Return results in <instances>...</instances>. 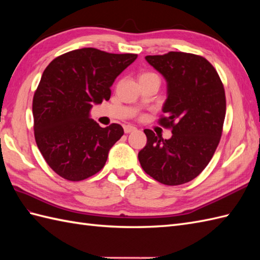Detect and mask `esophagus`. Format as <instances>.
Segmentation results:
<instances>
[{"mask_svg":"<svg viewBox=\"0 0 260 260\" xmlns=\"http://www.w3.org/2000/svg\"><path fill=\"white\" fill-rule=\"evenodd\" d=\"M136 131V127L132 126V125H125L124 126V132L126 134H129L132 132H135Z\"/></svg>","mask_w":260,"mask_h":260,"instance_id":"34e87169","label":"esophagus"}]
</instances>
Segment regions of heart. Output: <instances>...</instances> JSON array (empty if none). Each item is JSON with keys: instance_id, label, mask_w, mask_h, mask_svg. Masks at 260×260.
I'll return each mask as SVG.
<instances>
[{"instance_id": "obj_1", "label": "heart", "mask_w": 260, "mask_h": 260, "mask_svg": "<svg viewBox=\"0 0 260 260\" xmlns=\"http://www.w3.org/2000/svg\"><path fill=\"white\" fill-rule=\"evenodd\" d=\"M147 76H155V75H153V74H143V75L140 76V78H142V77H147Z\"/></svg>"}]
</instances>
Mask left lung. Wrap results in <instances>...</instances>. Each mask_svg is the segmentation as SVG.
Wrapping results in <instances>:
<instances>
[{"label":"left lung","instance_id":"1","mask_svg":"<svg viewBox=\"0 0 260 260\" xmlns=\"http://www.w3.org/2000/svg\"><path fill=\"white\" fill-rule=\"evenodd\" d=\"M145 60L167 80L159 123L171 127L172 136L164 140L144 129L140 163L163 184H183L202 172L217 150L225 116L223 85L213 66L196 54L171 51Z\"/></svg>","mask_w":260,"mask_h":260}]
</instances>
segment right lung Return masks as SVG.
<instances>
[{
	"instance_id": "obj_1",
	"label": "right lung",
	"mask_w": 260,
	"mask_h": 260,
	"mask_svg": "<svg viewBox=\"0 0 260 260\" xmlns=\"http://www.w3.org/2000/svg\"><path fill=\"white\" fill-rule=\"evenodd\" d=\"M136 58L82 48L53 59L43 71L32 104L35 137L61 178L81 181L104 168L124 129L118 124L103 128L90 118V110L108 101L115 79Z\"/></svg>"
}]
</instances>
